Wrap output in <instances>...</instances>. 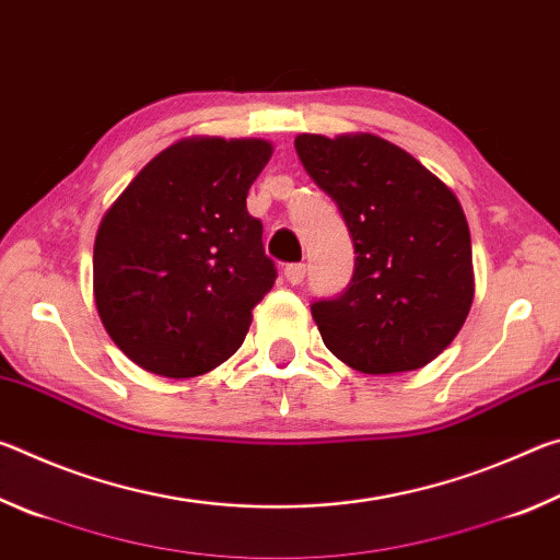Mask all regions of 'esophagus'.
Segmentation results:
<instances>
[{
    "label": "esophagus",
    "mask_w": 560,
    "mask_h": 560,
    "mask_svg": "<svg viewBox=\"0 0 560 560\" xmlns=\"http://www.w3.org/2000/svg\"><path fill=\"white\" fill-rule=\"evenodd\" d=\"M283 277H287V281L296 287V283L306 279V264H289V267L283 269Z\"/></svg>",
    "instance_id": "esophagus-1"
}]
</instances>
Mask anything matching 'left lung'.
<instances>
[{
  "instance_id": "obj_1",
  "label": "left lung",
  "mask_w": 560,
  "mask_h": 560,
  "mask_svg": "<svg viewBox=\"0 0 560 560\" xmlns=\"http://www.w3.org/2000/svg\"><path fill=\"white\" fill-rule=\"evenodd\" d=\"M296 153L355 246L340 296L311 303L326 348L368 375L417 371L447 348L474 299L467 217L452 189L387 140L303 136Z\"/></svg>"
}]
</instances>
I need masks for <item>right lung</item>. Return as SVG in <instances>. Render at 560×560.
Returning a JSON list of instances; mask_svg holds the SVG:
<instances>
[{
	"mask_svg": "<svg viewBox=\"0 0 560 560\" xmlns=\"http://www.w3.org/2000/svg\"><path fill=\"white\" fill-rule=\"evenodd\" d=\"M267 140L187 138L140 170L103 214L93 296L122 353L143 371L195 377L244 343L277 267L246 195Z\"/></svg>",
	"mask_w": 560,
	"mask_h": 560,
	"instance_id": "add662e5",
	"label": "right lung"
}]
</instances>
